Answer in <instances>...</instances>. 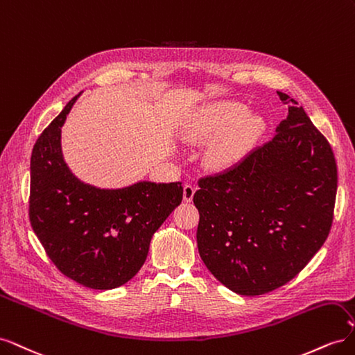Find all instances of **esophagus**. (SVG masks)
Instances as JSON below:
<instances>
[{
	"mask_svg": "<svg viewBox=\"0 0 355 355\" xmlns=\"http://www.w3.org/2000/svg\"><path fill=\"white\" fill-rule=\"evenodd\" d=\"M194 194H196V187L191 185V184H187L184 187V201L191 202L192 197H194Z\"/></svg>",
	"mask_w": 355,
	"mask_h": 355,
	"instance_id": "34e87169",
	"label": "esophagus"
}]
</instances>
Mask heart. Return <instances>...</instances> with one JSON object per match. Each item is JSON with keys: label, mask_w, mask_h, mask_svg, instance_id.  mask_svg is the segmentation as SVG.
I'll use <instances>...</instances> for the list:
<instances>
[{"label": "heart", "mask_w": 355, "mask_h": 355, "mask_svg": "<svg viewBox=\"0 0 355 355\" xmlns=\"http://www.w3.org/2000/svg\"><path fill=\"white\" fill-rule=\"evenodd\" d=\"M231 128L234 130L213 151V159L225 166L232 163L247 145L261 136L265 128L261 115H250L249 106L237 101L218 102L192 115L185 123V135L198 141L227 133Z\"/></svg>", "instance_id": "heart-1"}]
</instances>
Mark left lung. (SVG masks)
<instances>
[{
  "label": "left lung",
  "mask_w": 355,
  "mask_h": 355,
  "mask_svg": "<svg viewBox=\"0 0 355 355\" xmlns=\"http://www.w3.org/2000/svg\"><path fill=\"white\" fill-rule=\"evenodd\" d=\"M270 142L198 182L197 245L204 265L232 292L257 296L304 270L330 232L336 161L295 99Z\"/></svg>",
  "instance_id": "8db88e82"
}]
</instances>
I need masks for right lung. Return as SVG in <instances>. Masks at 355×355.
Instances as JSON below:
<instances>
[{
	"label": "right lung",
	"mask_w": 355,
	"mask_h": 355,
	"mask_svg": "<svg viewBox=\"0 0 355 355\" xmlns=\"http://www.w3.org/2000/svg\"><path fill=\"white\" fill-rule=\"evenodd\" d=\"M80 94L32 149L29 219L62 274L81 286L110 290L141 270L153 235L180 204L184 188L180 182L149 180L99 188L75 176L62 153V127Z\"/></svg>",
	"instance_id": "right-lung-1"
}]
</instances>
